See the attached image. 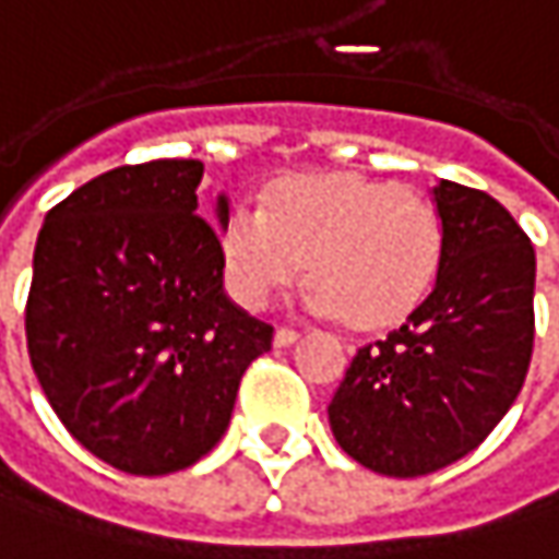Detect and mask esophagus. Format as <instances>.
Here are the masks:
<instances>
[{"label": "esophagus", "instance_id": "1", "mask_svg": "<svg viewBox=\"0 0 559 559\" xmlns=\"http://www.w3.org/2000/svg\"><path fill=\"white\" fill-rule=\"evenodd\" d=\"M297 338H300V335H297L294 329H284V325H281L278 332H275V347H290Z\"/></svg>", "mask_w": 559, "mask_h": 559}]
</instances>
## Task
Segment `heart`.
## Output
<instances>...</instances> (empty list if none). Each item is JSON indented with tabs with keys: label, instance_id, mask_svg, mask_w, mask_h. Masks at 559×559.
I'll return each mask as SVG.
<instances>
[{
	"label": "heart",
	"instance_id": "heart-1",
	"mask_svg": "<svg viewBox=\"0 0 559 559\" xmlns=\"http://www.w3.org/2000/svg\"><path fill=\"white\" fill-rule=\"evenodd\" d=\"M230 294L262 310L307 272V307L357 329L402 322L443 262V217L430 199L360 174L278 182L262 209L234 205L221 227Z\"/></svg>",
	"mask_w": 559,
	"mask_h": 559
}]
</instances>
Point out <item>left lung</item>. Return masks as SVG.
I'll list each match as a JSON object with an SVG mask.
<instances>
[{"mask_svg": "<svg viewBox=\"0 0 559 559\" xmlns=\"http://www.w3.org/2000/svg\"><path fill=\"white\" fill-rule=\"evenodd\" d=\"M443 262L427 300L357 350L329 405L364 468L420 477L459 462L503 420L532 364L535 247L487 192L433 186Z\"/></svg>", "mask_w": 559, "mask_h": 559, "instance_id": "obj_1", "label": "left lung"}]
</instances>
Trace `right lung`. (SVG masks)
<instances>
[{
  "label": "right lung",
  "instance_id": "add662e5",
  "mask_svg": "<svg viewBox=\"0 0 559 559\" xmlns=\"http://www.w3.org/2000/svg\"><path fill=\"white\" fill-rule=\"evenodd\" d=\"M202 160L116 167L50 209L34 247L27 354L56 417L126 475L212 452L272 325L224 294L221 230L202 217ZM227 195L214 223L224 227Z\"/></svg>",
  "mask_w": 559,
  "mask_h": 559
}]
</instances>
